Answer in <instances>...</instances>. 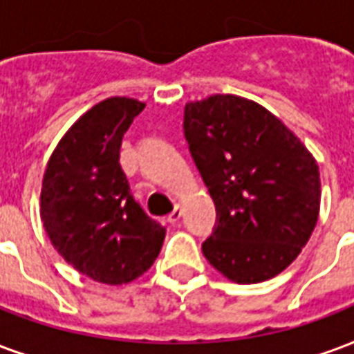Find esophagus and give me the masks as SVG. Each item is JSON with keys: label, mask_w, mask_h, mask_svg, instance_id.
Wrapping results in <instances>:
<instances>
[{"label": "esophagus", "mask_w": 354, "mask_h": 354, "mask_svg": "<svg viewBox=\"0 0 354 354\" xmlns=\"http://www.w3.org/2000/svg\"><path fill=\"white\" fill-rule=\"evenodd\" d=\"M180 217H182V206L176 204V206H174V210L169 214V221L170 223H178V221H180Z\"/></svg>", "instance_id": "1"}]
</instances>
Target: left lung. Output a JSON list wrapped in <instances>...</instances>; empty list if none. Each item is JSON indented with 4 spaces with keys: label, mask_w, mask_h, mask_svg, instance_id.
I'll use <instances>...</instances> for the list:
<instances>
[{
    "label": "left lung",
    "mask_w": 354,
    "mask_h": 354,
    "mask_svg": "<svg viewBox=\"0 0 354 354\" xmlns=\"http://www.w3.org/2000/svg\"><path fill=\"white\" fill-rule=\"evenodd\" d=\"M184 135L217 212L204 257L242 285L283 272L319 217L313 156L272 112L238 95L185 104Z\"/></svg>",
    "instance_id": "1"
}]
</instances>
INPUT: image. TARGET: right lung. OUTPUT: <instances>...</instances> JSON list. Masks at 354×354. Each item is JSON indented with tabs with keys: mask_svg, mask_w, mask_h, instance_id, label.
I'll return each mask as SVG.
<instances>
[{
	"mask_svg": "<svg viewBox=\"0 0 354 354\" xmlns=\"http://www.w3.org/2000/svg\"><path fill=\"white\" fill-rule=\"evenodd\" d=\"M146 104L111 97L80 116L48 159L41 219L52 245L80 274L129 283L161 251L165 227L131 195L120 165L125 131Z\"/></svg>",
	"mask_w": 354,
	"mask_h": 354,
	"instance_id": "1",
	"label": "right lung"
}]
</instances>
